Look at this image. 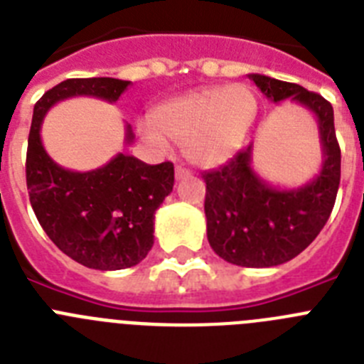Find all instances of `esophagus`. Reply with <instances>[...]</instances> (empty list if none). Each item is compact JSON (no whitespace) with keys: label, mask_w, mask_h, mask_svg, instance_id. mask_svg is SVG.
<instances>
[{"label":"esophagus","mask_w":364,"mask_h":364,"mask_svg":"<svg viewBox=\"0 0 364 364\" xmlns=\"http://www.w3.org/2000/svg\"><path fill=\"white\" fill-rule=\"evenodd\" d=\"M175 176H176V180L189 178V176H191V171H189V169H186V167H182V166H176Z\"/></svg>","instance_id":"34e87169"}]
</instances>
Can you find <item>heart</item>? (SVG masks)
I'll use <instances>...</instances> for the list:
<instances>
[{
	"mask_svg": "<svg viewBox=\"0 0 364 364\" xmlns=\"http://www.w3.org/2000/svg\"><path fill=\"white\" fill-rule=\"evenodd\" d=\"M257 114V98L246 85H211L156 105L140 125L147 142L184 146L193 164L211 167L242 147Z\"/></svg>",
	"mask_w": 364,
	"mask_h": 364,
	"instance_id": "obj_1",
	"label": "heart"
}]
</instances>
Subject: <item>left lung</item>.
Instances as JSON below:
<instances>
[{
	"instance_id": "left-lung-1",
	"label": "left lung",
	"mask_w": 364,
	"mask_h": 364,
	"mask_svg": "<svg viewBox=\"0 0 364 364\" xmlns=\"http://www.w3.org/2000/svg\"><path fill=\"white\" fill-rule=\"evenodd\" d=\"M250 80L275 104L291 98L314 112L324 159L319 175L295 189L273 188L253 171V146L202 175L208 240L213 252L231 264L269 268L304 252L326 224L339 189L341 149L328 100L264 74H250Z\"/></svg>"
}]
</instances>
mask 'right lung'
<instances>
[{
	"mask_svg": "<svg viewBox=\"0 0 364 364\" xmlns=\"http://www.w3.org/2000/svg\"><path fill=\"white\" fill-rule=\"evenodd\" d=\"M131 82L70 78L34 105L27 147V189L38 222L65 255L92 269H124L146 259L154 242V211L173 191L175 167L156 166L118 153L105 166L78 173L50 159L40 129L50 107L73 96L117 102ZM125 144L133 142L131 125Z\"/></svg>",
	"mask_w": 364,
	"mask_h": 364,
	"instance_id": "add662e5",
	"label": "right lung"
}]
</instances>
